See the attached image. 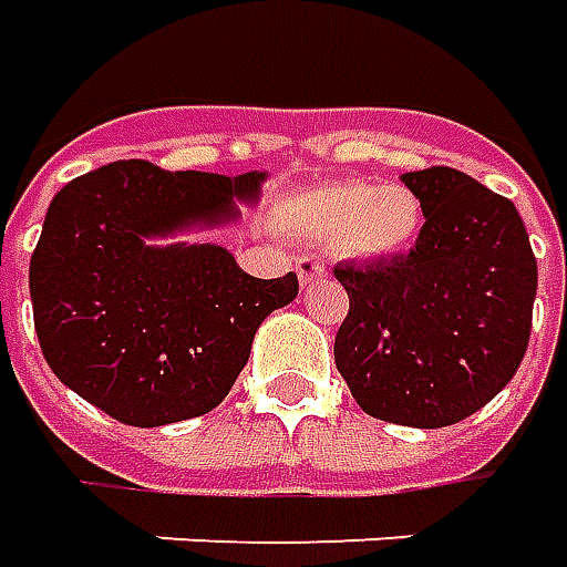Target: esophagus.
Returning a JSON list of instances; mask_svg holds the SVG:
<instances>
[{"instance_id":"1","label":"esophagus","mask_w":567,"mask_h":567,"mask_svg":"<svg viewBox=\"0 0 567 567\" xmlns=\"http://www.w3.org/2000/svg\"><path fill=\"white\" fill-rule=\"evenodd\" d=\"M297 276H300V285L307 288V285L319 282L328 276V267H324L322 260H316V257H297Z\"/></svg>"}]
</instances>
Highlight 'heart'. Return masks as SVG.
Listing matches in <instances>:
<instances>
[{
	"instance_id": "b5f03b06",
	"label": "heart",
	"mask_w": 567,
	"mask_h": 567,
	"mask_svg": "<svg viewBox=\"0 0 567 567\" xmlns=\"http://www.w3.org/2000/svg\"><path fill=\"white\" fill-rule=\"evenodd\" d=\"M285 224L303 239L338 243L352 257L383 260L402 255L417 239L421 199L405 187L343 181L288 202Z\"/></svg>"
}]
</instances>
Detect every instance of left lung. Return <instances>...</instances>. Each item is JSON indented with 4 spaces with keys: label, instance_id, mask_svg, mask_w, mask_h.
<instances>
[{
    "label": "left lung",
    "instance_id": "obj_1",
    "mask_svg": "<svg viewBox=\"0 0 567 567\" xmlns=\"http://www.w3.org/2000/svg\"><path fill=\"white\" fill-rule=\"evenodd\" d=\"M421 199L414 248L340 264L350 312L334 362L359 408L402 426H451L504 390L532 334L537 260L516 205L445 165L402 174Z\"/></svg>",
    "mask_w": 567,
    "mask_h": 567
}]
</instances>
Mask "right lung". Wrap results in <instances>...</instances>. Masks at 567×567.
Listing matches in <instances>:
<instances>
[{"mask_svg":"<svg viewBox=\"0 0 567 567\" xmlns=\"http://www.w3.org/2000/svg\"><path fill=\"white\" fill-rule=\"evenodd\" d=\"M264 177L128 159L51 199L30 297L42 355L73 393L128 426L189 421L224 402L260 322L297 297V276L255 279L220 245L146 239L224 224Z\"/></svg>","mask_w":567,"mask_h":567,"instance_id":"1","label":"right lung"}]
</instances>
